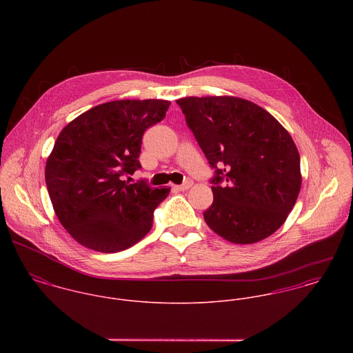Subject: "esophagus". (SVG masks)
Returning a JSON list of instances; mask_svg holds the SVG:
<instances>
[{
  "mask_svg": "<svg viewBox=\"0 0 353 353\" xmlns=\"http://www.w3.org/2000/svg\"><path fill=\"white\" fill-rule=\"evenodd\" d=\"M193 186V181L192 179H186L182 185H179V186H175V189H178V190H181V192H185V190H188V189H190Z\"/></svg>",
  "mask_w": 353,
  "mask_h": 353,
  "instance_id": "34e87169",
  "label": "esophagus"
}]
</instances>
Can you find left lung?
<instances>
[{
    "label": "left lung",
    "mask_w": 353,
    "mask_h": 353,
    "mask_svg": "<svg viewBox=\"0 0 353 353\" xmlns=\"http://www.w3.org/2000/svg\"><path fill=\"white\" fill-rule=\"evenodd\" d=\"M214 170L210 230L239 245L259 242L287 220L301 192V156L266 110L234 97L176 101Z\"/></svg>",
    "instance_id": "1"
}]
</instances>
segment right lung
<instances>
[{
    "instance_id": "1",
    "label": "right lung",
    "mask_w": 353,
    "mask_h": 353,
    "mask_svg": "<svg viewBox=\"0 0 353 353\" xmlns=\"http://www.w3.org/2000/svg\"><path fill=\"white\" fill-rule=\"evenodd\" d=\"M168 107L159 99L108 101L59 133L46 161V185L58 220L80 245L122 252L150 232L153 210L170 189L129 183L123 175L141 168L143 136Z\"/></svg>"
}]
</instances>
